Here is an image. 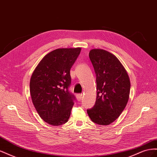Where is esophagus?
I'll use <instances>...</instances> for the list:
<instances>
[{
  "label": "esophagus",
  "instance_id": "obj_1",
  "mask_svg": "<svg viewBox=\"0 0 157 157\" xmlns=\"http://www.w3.org/2000/svg\"><path fill=\"white\" fill-rule=\"evenodd\" d=\"M76 97H77V99L78 101H81V99L82 98V94H78L76 95Z\"/></svg>",
  "mask_w": 157,
  "mask_h": 157
}]
</instances>
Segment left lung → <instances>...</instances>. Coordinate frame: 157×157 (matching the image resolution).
<instances>
[{
  "label": "left lung",
  "mask_w": 157,
  "mask_h": 157,
  "mask_svg": "<svg viewBox=\"0 0 157 157\" xmlns=\"http://www.w3.org/2000/svg\"><path fill=\"white\" fill-rule=\"evenodd\" d=\"M89 58L96 76L97 96L94 107L87 109L92 122L111 124L120 116L129 99L130 82L116 56L101 49L90 50Z\"/></svg>",
  "instance_id": "1"
}]
</instances>
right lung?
<instances>
[{"instance_id":"add662e5","label":"right lung","mask_w":157,"mask_h":157,"mask_svg":"<svg viewBox=\"0 0 157 157\" xmlns=\"http://www.w3.org/2000/svg\"><path fill=\"white\" fill-rule=\"evenodd\" d=\"M80 48H59L46 55L37 65L30 81L32 101L39 116L52 126L68 121L75 97L69 91L70 70Z\"/></svg>"}]
</instances>
